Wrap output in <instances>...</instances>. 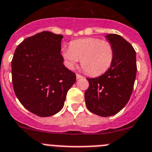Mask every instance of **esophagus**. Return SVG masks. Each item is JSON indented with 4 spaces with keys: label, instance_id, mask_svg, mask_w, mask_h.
Wrapping results in <instances>:
<instances>
[{
    "label": "esophagus",
    "instance_id": "obj_1",
    "mask_svg": "<svg viewBox=\"0 0 152 152\" xmlns=\"http://www.w3.org/2000/svg\"><path fill=\"white\" fill-rule=\"evenodd\" d=\"M83 76H82V75H80V74H76V78L77 79H80V78H83Z\"/></svg>",
    "mask_w": 152,
    "mask_h": 152
}]
</instances>
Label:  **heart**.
<instances>
[{
    "instance_id": "heart-1",
    "label": "heart",
    "mask_w": 152,
    "mask_h": 152,
    "mask_svg": "<svg viewBox=\"0 0 152 152\" xmlns=\"http://www.w3.org/2000/svg\"><path fill=\"white\" fill-rule=\"evenodd\" d=\"M62 55L67 66L72 69L81 60V65L90 76H99L110 67L114 51L112 45L98 38L73 40L69 48H64Z\"/></svg>"
}]
</instances>
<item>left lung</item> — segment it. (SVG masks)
I'll return each instance as SVG.
<instances>
[{
    "label": "left lung",
    "mask_w": 152,
    "mask_h": 152,
    "mask_svg": "<svg viewBox=\"0 0 152 152\" xmlns=\"http://www.w3.org/2000/svg\"><path fill=\"white\" fill-rule=\"evenodd\" d=\"M105 37L114 51L113 63L103 75L87 79L89 86L85 92L87 109L102 117L114 115L128 103L137 71L132 46L118 34H107Z\"/></svg>",
    "instance_id": "8db88e82"
}]
</instances>
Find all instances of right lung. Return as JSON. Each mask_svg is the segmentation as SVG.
Returning a JSON list of instances; mask_svg holds the SVG:
<instances>
[{"instance_id":"right-lung-1","label":"right lung","mask_w":152,"mask_h":152,"mask_svg":"<svg viewBox=\"0 0 152 152\" xmlns=\"http://www.w3.org/2000/svg\"><path fill=\"white\" fill-rule=\"evenodd\" d=\"M61 34L49 31L26 38L11 62L16 96L27 110L40 117L59 113L76 74L63 64Z\"/></svg>"}]
</instances>
